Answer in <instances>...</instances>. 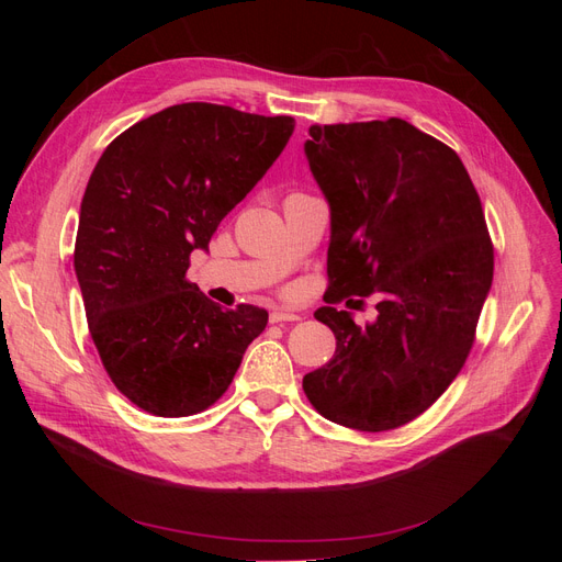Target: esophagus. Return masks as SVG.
Listing matches in <instances>:
<instances>
[{"mask_svg": "<svg viewBox=\"0 0 562 562\" xmlns=\"http://www.w3.org/2000/svg\"><path fill=\"white\" fill-rule=\"evenodd\" d=\"M271 323H283V321H300V314L295 312H285V310H274L269 314Z\"/></svg>", "mask_w": 562, "mask_h": 562, "instance_id": "34e87169", "label": "esophagus"}]
</instances>
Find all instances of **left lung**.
Wrapping results in <instances>:
<instances>
[{
	"label": "left lung",
	"instance_id": "1",
	"mask_svg": "<svg viewBox=\"0 0 562 562\" xmlns=\"http://www.w3.org/2000/svg\"><path fill=\"white\" fill-rule=\"evenodd\" d=\"M310 135L304 155L330 209L328 293L378 295V316L359 326L321 307L337 349L302 389L335 424L389 431L427 411L471 351L495 269L483 206L457 151L403 119Z\"/></svg>",
	"mask_w": 562,
	"mask_h": 562
}]
</instances>
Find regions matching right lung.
Masks as SVG:
<instances>
[{
  "mask_svg": "<svg viewBox=\"0 0 562 562\" xmlns=\"http://www.w3.org/2000/svg\"><path fill=\"white\" fill-rule=\"evenodd\" d=\"M293 128V116L182 103L133 124L98 159L81 199L75 274L100 361L145 413L206 411L265 330V310L227 312L184 274Z\"/></svg>",
  "mask_w": 562,
  "mask_h": 562,
  "instance_id": "1",
  "label": "right lung"
}]
</instances>
